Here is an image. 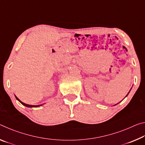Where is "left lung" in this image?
Segmentation results:
<instances>
[{"label": "left lung", "mask_w": 145, "mask_h": 145, "mask_svg": "<svg viewBox=\"0 0 145 145\" xmlns=\"http://www.w3.org/2000/svg\"><path fill=\"white\" fill-rule=\"evenodd\" d=\"M130 91H131V90H130ZM129 92H130V91H129ZM129 92L128 93V94H127V95H129ZM127 96H126V97H127Z\"/></svg>", "instance_id": "8db88e82"}]
</instances>
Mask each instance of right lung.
Here are the masks:
<instances>
[{
	"label": "right lung",
	"mask_w": 145,
	"mask_h": 145,
	"mask_svg": "<svg viewBox=\"0 0 145 145\" xmlns=\"http://www.w3.org/2000/svg\"><path fill=\"white\" fill-rule=\"evenodd\" d=\"M15 98L16 99V100H18V101L21 103L22 104V105H25V106H26V107H40V106H41V105H43V104H41V105H29V104H25V103H24V102H22V101H20V100L18 98L16 97V96H15Z\"/></svg>",
	"instance_id": "right-lung-1"
}]
</instances>
